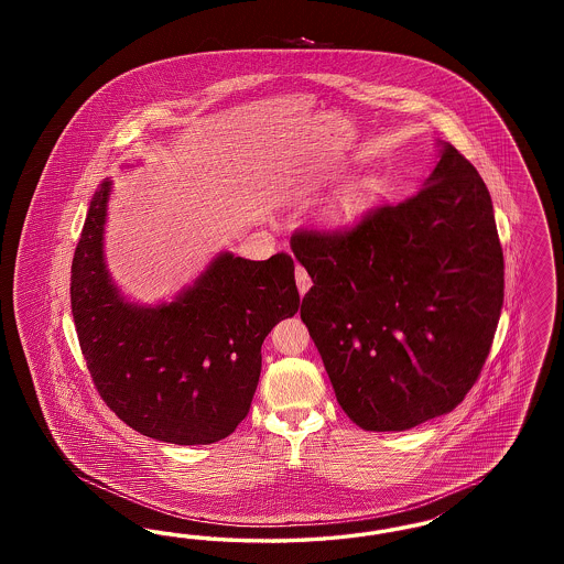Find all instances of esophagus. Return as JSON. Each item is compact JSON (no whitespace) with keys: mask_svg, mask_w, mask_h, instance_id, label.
<instances>
[{"mask_svg":"<svg viewBox=\"0 0 564 564\" xmlns=\"http://www.w3.org/2000/svg\"><path fill=\"white\" fill-rule=\"evenodd\" d=\"M295 283H297V290H300V295L306 294V292L311 290V285H313V281H311L308 272L302 269V267H295Z\"/></svg>","mask_w":564,"mask_h":564,"instance_id":"obj_1","label":"esophagus"}]
</instances>
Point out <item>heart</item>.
<instances>
[{
	"mask_svg": "<svg viewBox=\"0 0 564 564\" xmlns=\"http://www.w3.org/2000/svg\"><path fill=\"white\" fill-rule=\"evenodd\" d=\"M372 194H375V184L370 180H352L325 207L322 215L323 226L334 230L347 228L368 209Z\"/></svg>",
	"mask_w": 564,
	"mask_h": 564,
	"instance_id": "b5f03b06",
	"label": "heart"
}]
</instances>
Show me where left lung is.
I'll return each mask as SVG.
<instances>
[{"mask_svg":"<svg viewBox=\"0 0 564 564\" xmlns=\"http://www.w3.org/2000/svg\"><path fill=\"white\" fill-rule=\"evenodd\" d=\"M313 279L300 317L336 400L366 431L455 410L482 372L503 306V251L476 166L451 143L419 194L345 232L302 230Z\"/></svg>","mask_w":564,"mask_h":564,"instance_id":"obj_1","label":"left lung"}]
</instances>
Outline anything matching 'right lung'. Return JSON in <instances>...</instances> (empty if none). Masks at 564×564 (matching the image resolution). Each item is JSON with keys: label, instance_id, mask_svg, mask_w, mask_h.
I'll return each mask as SVG.
<instances>
[{"label": "right lung", "instance_id": "obj_1", "mask_svg": "<svg viewBox=\"0 0 564 564\" xmlns=\"http://www.w3.org/2000/svg\"><path fill=\"white\" fill-rule=\"evenodd\" d=\"M109 192V180L95 192L72 264V315L88 372L134 431L180 446L219 442L249 412L264 338L297 313L294 260L221 251L173 302L134 304L104 256Z\"/></svg>", "mask_w": 564, "mask_h": 564}]
</instances>
